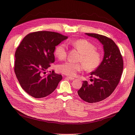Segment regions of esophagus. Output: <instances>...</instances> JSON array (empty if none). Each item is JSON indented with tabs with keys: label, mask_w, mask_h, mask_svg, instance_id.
<instances>
[{
	"label": "esophagus",
	"mask_w": 135,
	"mask_h": 135,
	"mask_svg": "<svg viewBox=\"0 0 135 135\" xmlns=\"http://www.w3.org/2000/svg\"><path fill=\"white\" fill-rule=\"evenodd\" d=\"M66 78H68V79H69V80H74V78L71 77H67Z\"/></svg>",
	"instance_id": "obj_1"
}]
</instances>
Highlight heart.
Here are the masks:
<instances>
[{"label":"heart","instance_id":"obj_1","mask_svg":"<svg viewBox=\"0 0 135 135\" xmlns=\"http://www.w3.org/2000/svg\"><path fill=\"white\" fill-rule=\"evenodd\" d=\"M81 54L79 62L82 63H74L66 62L59 65L58 71L68 76L73 77L77 72L82 70L84 66L87 70L91 71L97 68L101 61V55L96 51V47L93 44L85 39H79L70 43ZM56 56L59 59L63 60L67 57V49L64 44H61L56 47L54 51Z\"/></svg>","mask_w":135,"mask_h":135}]
</instances>
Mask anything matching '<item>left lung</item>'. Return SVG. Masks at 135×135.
Returning a JSON list of instances; mask_svg holds the SVG:
<instances>
[{
    "label": "left lung",
    "instance_id": "8db88e82",
    "mask_svg": "<svg viewBox=\"0 0 135 135\" xmlns=\"http://www.w3.org/2000/svg\"><path fill=\"white\" fill-rule=\"evenodd\" d=\"M85 34L100 42L103 45L104 56L99 66L91 73L92 83L83 81L77 93L83 101L95 103L109 97L114 91L122 74L123 62L120 51L111 39L98 34Z\"/></svg>",
    "mask_w": 135,
    "mask_h": 135
}]
</instances>
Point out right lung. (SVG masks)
Segmentation results:
<instances>
[{
	"mask_svg": "<svg viewBox=\"0 0 135 135\" xmlns=\"http://www.w3.org/2000/svg\"><path fill=\"white\" fill-rule=\"evenodd\" d=\"M68 37L58 33L39 31L25 37L15 53L14 72L22 88L34 98L51 94L62 80L54 71L46 73L54 63L56 46Z\"/></svg>",
	"mask_w": 135,
	"mask_h": 135,
	"instance_id": "1",
	"label": "right lung"
}]
</instances>
